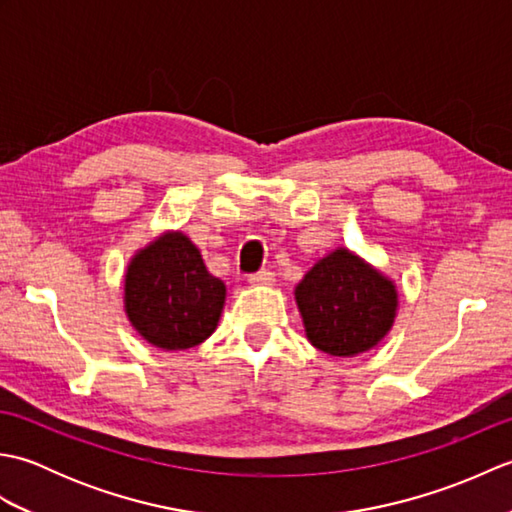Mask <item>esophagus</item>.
Here are the masks:
<instances>
[{
	"instance_id": "esophagus-1",
	"label": "esophagus",
	"mask_w": 512,
	"mask_h": 512,
	"mask_svg": "<svg viewBox=\"0 0 512 512\" xmlns=\"http://www.w3.org/2000/svg\"><path fill=\"white\" fill-rule=\"evenodd\" d=\"M248 281L253 286H273L275 284V273H270V270H259V273L250 275Z\"/></svg>"
}]
</instances>
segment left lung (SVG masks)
<instances>
[{
  "label": "left lung",
  "mask_w": 512,
  "mask_h": 512,
  "mask_svg": "<svg viewBox=\"0 0 512 512\" xmlns=\"http://www.w3.org/2000/svg\"><path fill=\"white\" fill-rule=\"evenodd\" d=\"M295 301L308 341L317 350L352 358L385 339L398 312V290L350 248L317 259L299 284Z\"/></svg>",
  "instance_id": "1"
}]
</instances>
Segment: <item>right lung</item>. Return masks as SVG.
I'll return each mask as SVG.
<instances>
[{
	"mask_svg": "<svg viewBox=\"0 0 512 512\" xmlns=\"http://www.w3.org/2000/svg\"><path fill=\"white\" fill-rule=\"evenodd\" d=\"M125 314L147 343L165 352L189 350L215 332L226 286L204 266L198 246L167 231L129 259L123 281Z\"/></svg>",
	"mask_w": 512,
	"mask_h": 512,
	"instance_id": "right-lung-1",
	"label": "right lung"
}]
</instances>
